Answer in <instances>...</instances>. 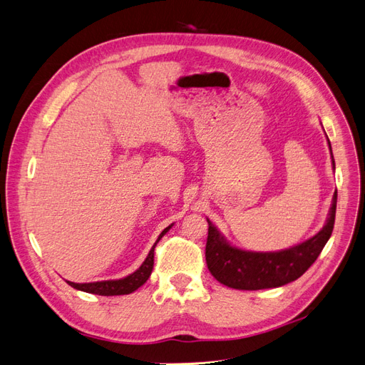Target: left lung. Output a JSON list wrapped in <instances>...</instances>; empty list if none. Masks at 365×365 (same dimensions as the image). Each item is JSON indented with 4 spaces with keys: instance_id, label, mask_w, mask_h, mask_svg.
<instances>
[{
    "instance_id": "left-lung-1",
    "label": "left lung",
    "mask_w": 365,
    "mask_h": 365,
    "mask_svg": "<svg viewBox=\"0 0 365 365\" xmlns=\"http://www.w3.org/2000/svg\"><path fill=\"white\" fill-rule=\"evenodd\" d=\"M329 149L332 152L330 141ZM332 164L335 169L334 155ZM335 213L336 192L334 193L332 207L329 210L326 224L314 237L288 250L271 252L245 251L230 245L217 228L207 219L208 237L205 260L208 271L217 282L233 289L257 291L288 284L302 277L323 251L334 231Z\"/></svg>"
}]
</instances>
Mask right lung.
<instances>
[{"label": "right lung", "instance_id": "add662e5", "mask_svg": "<svg viewBox=\"0 0 365 365\" xmlns=\"http://www.w3.org/2000/svg\"><path fill=\"white\" fill-rule=\"evenodd\" d=\"M172 228V225H169L168 228H164L161 231V235L158 236L157 242L153 244L152 250L149 251L146 260L141 263V267L126 277L120 279V280H103V282H93V283H74V282H67L70 286H73L74 289H79L88 294H97V295H125V294H130L137 291L140 286L145 284L149 279V275L152 274L153 269V250H155L157 244L160 242V239L168 233V231Z\"/></svg>", "mask_w": 365, "mask_h": 365}]
</instances>
